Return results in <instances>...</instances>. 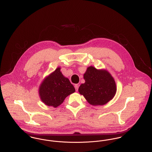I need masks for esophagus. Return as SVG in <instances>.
<instances>
[{
	"label": "esophagus",
	"mask_w": 152,
	"mask_h": 152,
	"mask_svg": "<svg viewBox=\"0 0 152 152\" xmlns=\"http://www.w3.org/2000/svg\"><path fill=\"white\" fill-rule=\"evenodd\" d=\"M74 87H75V90H76V91H78V87H79V86H78V84H75Z\"/></svg>",
	"instance_id": "1"
}]
</instances>
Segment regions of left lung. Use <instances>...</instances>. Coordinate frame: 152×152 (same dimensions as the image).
<instances>
[{
	"label": "left lung",
	"instance_id": "1",
	"mask_svg": "<svg viewBox=\"0 0 152 152\" xmlns=\"http://www.w3.org/2000/svg\"><path fill=\"white\" fill-rule=\"evenodd\" d=\"M86 81L78 91L92 105H102L115 96L116 87L115 80L106 70H98L89 66L84 75Z\"/></svg>",
	"mask_w": 152,
	"mask_h": 152
}]
</instances>
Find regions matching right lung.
Here are the masks:
<instances>
[{"label":"right lung","mask_w":152,"mask_h":152,"mask_svg":"<svg viewBox=\"0 0 152 152\" xmlns=\"http://www.w3.org/2000/svg\"><path fill=\"white\" fill-rule=\"evenodd\" d=\"M75 91L69 80L62 74L60 68H57L43 81L39 88V94L45 105L56 108Z\"/></svg>","instance_id":"1"}]
</instances>
